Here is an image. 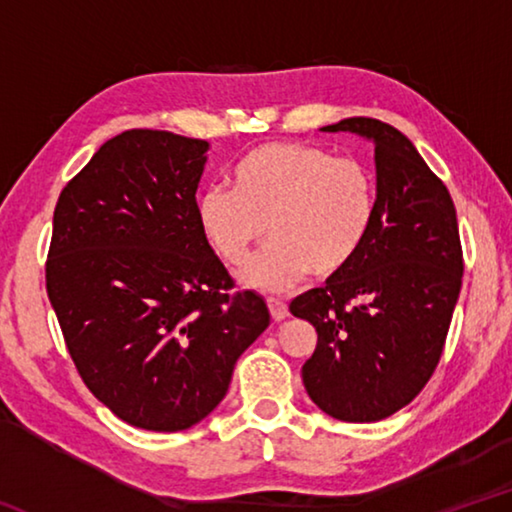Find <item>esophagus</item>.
Returning <instances> with one entry per match:
<instances>
[{
	"label": "esophagus",
	"mask_w": 512,
	"mask_h": 512,
	"mask_svg": "<svg viewBox=\"0 0 512 512\" xmlns=\"http://www.w3.org/2000/svg\"><path fill=\"white\" fill-rule=\"evenodd\" d=\"M266 305H268V311H271L273 320H277V323H280V320H284V318L289 316V307H287V302L280 300V298H268V300H266Z\"/></svg>",
	"instance_id": "1"
}]
</instances>
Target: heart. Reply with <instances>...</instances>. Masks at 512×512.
Returning <instances> with one entry per match:
<instances>
[{"label": "heart", "instance_id": "1", "mask_svg": "<svg viewBox=\"0 0 512 512\" xmlns=\"http://www.w3.org/2000/svg\"><path fill=\"white\" fill-rule=\"evenodd\" d=\"M232 189L207 187L196 216L207 246L235 266L268 235L266 248L241 268V282L287 291L307 271L332 277L361 253L377 216V187L359 160L305 142H268L241 158Z\"/></svg>", "mask_w": 512, "mask_h": 512}]
</instances>
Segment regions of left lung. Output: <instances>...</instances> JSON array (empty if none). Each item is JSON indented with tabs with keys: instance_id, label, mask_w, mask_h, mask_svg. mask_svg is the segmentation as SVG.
Instances as JSON below:
<instances>
[{
	"instance_id": "obj_1",
	"label": "left lung",
	"mask_w": 512,
	"mask_h": 512,
	"mask_svg": "<svg viewBox=\"0 0 512 512\" xmlns=\"http://www.w3.org/2000/svg\"><path fill=\"white\" fill-rule=\"evenodd\" d=\"M323 131L375 142L377 216L354 262L291 302L318 332L302 381L332 418L377 422L422 391L443 354L463 284L456 207L391 124L350 117Z\"/></svg>"
}]
</instances>
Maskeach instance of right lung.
Masks as SVG:
<instances>
[{"label":"right lung","instance_id":"add662e5","mask_svg":"<svg viewBox=\"0 0 512 512\" xmlns=\"http://www.w3.org/2000/svg\"><path fill=\"white\" fill-rule=\"evenodd\" d=\"M205 140L133 128L112 137L58 196L47 296L83 384L146 431H183L228 393L271 323L235 291L196 216Z\"/></svg>","mask_w":512,"mask_h":512}]
</instances>
